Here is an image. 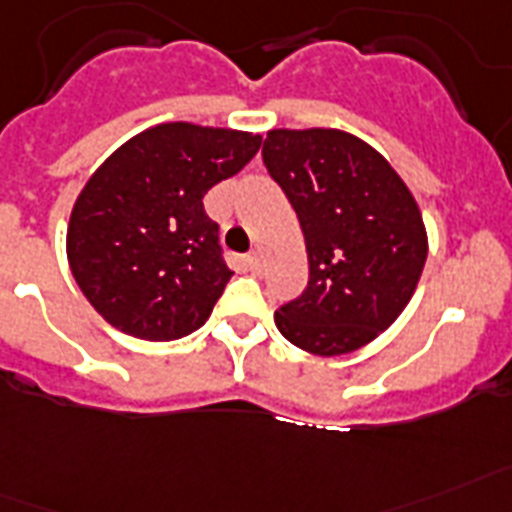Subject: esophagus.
<instances>
[{"mask_svg": "<svg viewBox=\"0 0 512 512\" xmlns=\"http://www.w3.org/2000/svg\"><path fill=\"white\" fill-rule=\"evenodd\" d=\"M246 264H248V269H251V272H259L261 269V256H259V251H251L246 256Z\"/></svg>", "mask_w": 512, "mask_h": 512, "instance_id": "34e87169", "label": "esophagus"}]
</instances>
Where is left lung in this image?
<instances>
[{"instance_id":"obj_1","label":"left lung","mask_w":512,"mask_h":512,"mask_svg":"<svg viewBox=\"0 0 512 512\" xmlns=\"http://www.w3.org/2000/svg\"><path fill=\"white\" fill-rule=\"evenodd\" d=\"M261 156L308 253L306 290L274 324L314 356L369 345L403 314L424 272L429 240L416 198L377 149L345 130H269Z\"/></svg>"}]
</instances>
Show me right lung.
Returning <instances> with one entry per match:
<instances>
[{
  "mask_svg": "<svg viewBox=\"0 0 512 512\" xmlns=\"http://www.w3.org/2000/svg\"><path fill=\"white\" fill-rule=\"evenodd\" d=\"M261 135L162 122L133 135L80 190L67 261L114 329L167 342L196 332L230 282L206 190L238 175Z\"/></svg>",
  "mask_w": 512,
  "mask_h": 512,
  "instance_id": "obj_1",
  "label": "right lung"
}]
</instances>
